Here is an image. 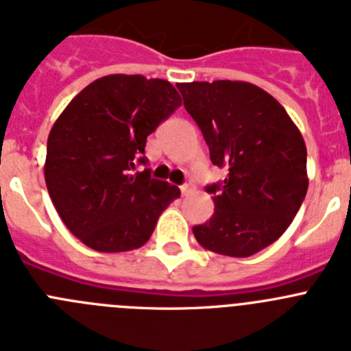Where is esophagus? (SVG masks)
<instances>
[{
	"label": "esophagus",
	"mask_w": 351,
	"mask_h": 351,
	"mask_svg": "<svg viewBox=\"0 0 351 351\" xmlns=\"http://www.w3.org/2000/svg\"><path fill=\"white\" fill-rule=\"evenodd\" d=\"M193 191H195V186L191 184L190 181L184 182V184L181 186V193H182V195H191V193H193Z\"/></svg>",
	"instance_id": "1"
}]
</instances>
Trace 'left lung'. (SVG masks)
<instances>
[{"label": "left lung", "mask_w": 351, "mask_h": 351, "mask_svg": "<svg viewBox=\"0 0 351 351\" xmlns=\"http://www.w3.org/2000/svg\"><path fill=\"white\" fill-rule=\"evenodd\" d=\"M225 181L206 188L214 214L193 234L206 250L251 256L283 235L308 191L306 144L281 104L250 82L178 84Z\"/></svg>", "instance_id": "left-lung-1"}]
</instances>
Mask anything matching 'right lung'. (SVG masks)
I'll use <instances>...</instances> for the list:
<instances>
[{
  "instance_id": "right-lung-1",
  "label": "right lung",
  "mask_w": 351,
  "mask_h": 351,
  "mask_svg": "<svg viewBox=\"0 0 351 351\" xmlns=\"http://www.w3.org/2000/svg\"><path fill=\"white\" fill-rule=\"evenodd\" d=\"M181 107L169 80L107 75L84 88L52 126L45 182L68 230L95 251L147 243L160 214L181 195L151 178L147 135Z\"/></svg>"
}]
</instances>
